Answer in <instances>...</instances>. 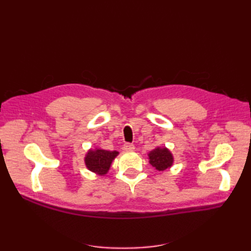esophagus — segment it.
I'll list each match as a JSON object with an SVG mask.
<instances>
[{
    "instance_id": "34e87169",
    "label": "esophagus",
    "mask_w": 251,
    "mask_h": 251,
    "mask_svg": "<svg viewBox=\"0 0 251 251\" xmlns=\"http://www.w3.org/2000/svg\"><path fill=\"white\" fill-rule=\"evenodd\" d=\"M124 150L125 151H134V149H135V146L132 145V143H125L124 145Z\"/></svg>"
}]
</instances>
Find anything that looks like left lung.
I'll return each mask as SVG.
<instances>
[{
    "label": "left lung",
    "mask_w": 251,
    "mask_h": 251,
    "mask_svg": "<svg viewBox=\"0 0 251 251\" xmlns=\"http://www.w3.org/2000/svg\"><path fill=\"white\" fill-rule=\"evenodd\" d=\"M149 162L158 172H164L167 168L173 166L174 156L167 148H155L148 154Z\"/></svg>",
    "instance_id": "1"
}]
</instances>
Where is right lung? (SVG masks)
<instances>
[{"label":"right lung","mask_w":251,"mask_h":251,"mask_svg":"<svg viewBox=\"0 0 251 251\" xmlns=\"http://www.w3.org/2000/svg\"><path fill=\"white\" fill-rule=\"evenodd\" d=\"M117 151H106L102 149L90 150L85 155V165L86 167L95 174L103 176L109 172L112 161L117 156Z\"/></svg>","instance_id":"obj_1"}]
</instances>
